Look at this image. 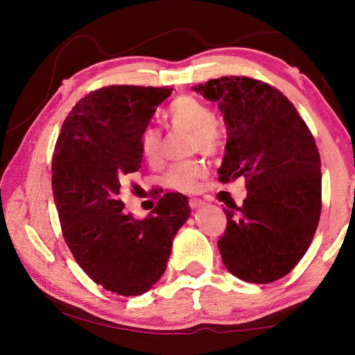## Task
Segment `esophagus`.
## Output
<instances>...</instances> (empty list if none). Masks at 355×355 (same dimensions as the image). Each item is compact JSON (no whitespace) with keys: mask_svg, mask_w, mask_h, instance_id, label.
<instances>
[{"mask_svg":"<svg viewBox=\"0 0 355 355\" xmlns=\"http://www.w3.org/2000/svg\"><path fill=\"white\" fill-rule=\"evenodd\" d=\"M189 207L191 208H202V207H205V202H203L202 199H191Z\"/></svg>","mask_w":355,"mask_h":355,"instance_id":"obj_1","label":"esophagus"}]
</instances>
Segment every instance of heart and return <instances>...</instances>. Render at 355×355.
I'll return each instance as SVG.
<instances>
[{
    "label": "heart",
    "mask_w": 355,
    "mask_h": 355,
    "mask_svg": "<svg viewBox=\"0 0 355 355\" xmlns=\"http://www.w3.org/2000/svg\"><path fill=\"white\" fill-rule=\"evenodd\" d=\"M167 120L172 127L184 128L194 135V148L205 155L218 153L222 147V133L216 123L213 110L194 97H180L167 111ZM141 153L148 163H158L163 155L161 131L148 127L141 135ZM205 166L199 161H186L169 167L164 182L172 189L191 191L196 188L197 180L205 175Z\"/></svg>",
    "instance_id": "b5f03b06"
}]
</instances>
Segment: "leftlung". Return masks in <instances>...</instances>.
I'll list each match as a JSON object with an SVG mask.
<instances>
[{
    "label": "left lung",
    "mask_w": 355,
    "mask_h": 355,
    "mask_svg": "<svg viewBox=\"0 0 355 355\" xmlns=\"http://www.w3.org/2000/svg\"><path fill=\"white\" fill-rule=\"evenodd\" d=\"M216 101L227 128L222 183L245 178L243 207L224 208L218 241L235 277L269 284L305 255L321 214V158L315 137L277 89L245 76H222L192 87Z\"/></svg>",
    "instance_id": "obj_1"
}]
</instances>
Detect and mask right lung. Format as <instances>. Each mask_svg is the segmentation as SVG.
<instances>
[{
  "label": "right lung",
  "mask_w": 355,
  "mask_h": 355,
  "mask_svg": "<svg viewBox=\"0 0 355 355\" xmlns=\"http://www.w3.org/2000/svg\"><path fill=\"white\" fill-rule=\"evenodd\" d=\"M172 89L107 86L64 120L51 164L62 235L81 269L107 291L141 296L161 279L188 199L167 192L147 218L125 211L120 188L142 163L141 135Z\"/></svg>",
  "instance_id": "add662e5"
}]
</instances>
